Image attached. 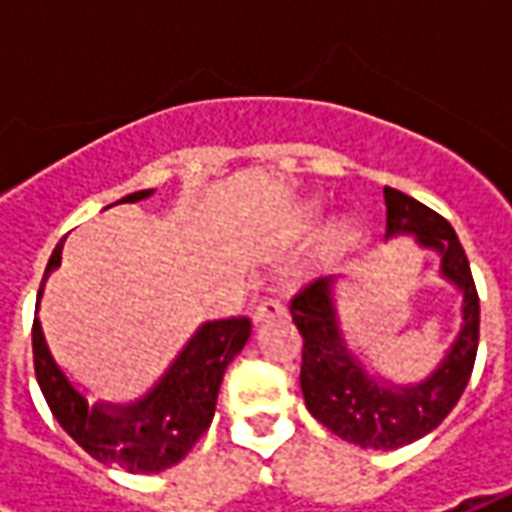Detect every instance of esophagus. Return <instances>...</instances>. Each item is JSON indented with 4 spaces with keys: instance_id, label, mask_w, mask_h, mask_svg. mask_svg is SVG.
Wrapping results in <instances>:
<instances>
[{
    "instance_id": "34e87169",
    "label": "esophagus",
    "mask_w": 512,
    "mask_h": 512,
    "mask_svg": "<svg viewBox=\"0 0 512 512\" xmlns=\"http://www.w3.org/2000/svg\"><path fill=\"white\" fill-rule=\"evenodd\" d=\"M285 315V307L279 304L277 299H266V301H257L255 310H252V321L263 323L268 318H282Z\"/></svg>"
}]
</instances>
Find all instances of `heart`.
Instances as JSON below:
<instances>
[{
	"label": "heart",
	"mask_w": 512,
	"mask_h": 512,
	"mask_svg": "<svg viewBox=\"0 0 512 512\" xmlns=\"http://www.w3.org/2000/svg\"><path fill=\"white\" fill-rule=\"evenodd\" d=\"M315 216H318V208H307V211L301 213V227H310ZM351 238H354V230H351V224L337 222L332 230H329V235H326V246H329V249H340V246L348 244Z\"/></svg>",
	"instance_id": "obj_1"
}]
</instances>
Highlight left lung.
Instances as JSON below:
<instances>
[{
	"mask_svg": "<svg viewBox=\"0 0 512 512\" xmlns=\"http://www.w3.org/2000/svg\"><path fill=\"white\" fill-rule=\"evenodd\" d=\"M384 202L386 241L414 235L422 249L439 255L441 279L461 293V329L430 376L417 384H395L365 365L345 340L337 310L340 277L315 279L290 301L293 323L304 337V403L334 436L370 450H395L439 428L469 384L480 340V299L466 252L450 222L389 186H384Z\"/></svg>",
	"mask_w": 512,
	"mask_h": 512,
	"instance_id": "8db88e82",
	"label": "left lung"
}]
</instances>
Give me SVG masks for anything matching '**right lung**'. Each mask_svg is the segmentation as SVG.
<instances>
[{"label": "right lung", "instance_id": "obj_1", "mask_svg": "<svg viewBox=\"0 0 512 512\" xmlns=\"http://www.w3.org/2000/svg\"><path fill=\"white\" fill-rule=\"evenodd\" d=\"M153 189L134 191L120 202L147 200ZM62 263V244L51 252L43 282ZM43 293V288H40ZM38 293V301H40ZM252 334L249 318H227L197 326L180 348L164 376L131 403H90L68 373L57 365L43 337V326L32 323V354L40 392L62 430L95 461L115 463L123 472L153 474L186 458L208 430L224 370L241 354Z\"/></svg>", "mask_w": 512, "mask_h": 512}]
</instances>
